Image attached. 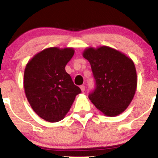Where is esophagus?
Returning a JSON list of instances; mask_svg holds the SVG:
<instances>
[{"label":"esophagus","instance_id":"1","mask_svg":"<svg viewBox=\"0 0 158 158\" xmlns=\"http://www.w3.org/2000/svg\"><path fill=\"white\" fill-rule=\"evenodd\" d=\"M81 89L82 92H84L85 89H86V86L84 85H82V86H81Z\"/></svg>","mask_w":158,"mask_h":158}]
</instances>
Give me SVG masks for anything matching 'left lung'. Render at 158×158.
Returning a JSON list of instances; mask_svg holds the SVG:
<instances>
[{
    "label": "left lung",
    "mask_w": 158,
    "mask_h": 158,
    "mask_svg": "<svg viewBox=\"0 0 158 158\" xmlns=\"http://www.w3.org/2000/svg\"><path fill=\"white\" fill-rule=\"evenodd\" d=\"M90 63L95 88L89 98L105 115L114 117L126 110L137 89L134 62L127 55L109 46L89 47L83 53Z\"/></svg>",
    "instance_id": "1"
}]
</instances>
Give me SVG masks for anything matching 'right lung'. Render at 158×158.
I'll return each instance as SVG.
<instances>
[{"mask_svg": "<svg viewBox=\"0 0 158 158\" xmlns=\"http://www.w3.org/2000/svg\"><path fill=\"white\" fill-rule=\"evenodd\" d=\"M74 53L72 48L50 47L35 55L26 66V96L35 112L46 121L64 119L81 92L65 70Z\"/></svg>", "mask_w": 158, "mask_h": 158, "instance_id": "right-lung-1", "label": "right lung"}]
</instances>
